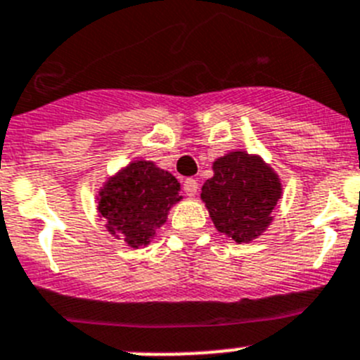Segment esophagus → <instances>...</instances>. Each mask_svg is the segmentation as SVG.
Returning a JSON list of instances; mask_svg holds the SVG:
<instances>
[{
	"mask_svg": "<svg viewBox=\"0 0 360 360\" xmlns=\"http://www.w3.org/2000/svg\"><path fill=\"white\" fill-rule=\"evenodd\" d=\"M184 191H186L187 196H196L198 194V182L194 178H187L184 182Z\"/></svg>",
	"mask_w": 360,
	"mask_h": 360,
	"instance_id": "1",
	"label": "esophagus"
}]
</instances>
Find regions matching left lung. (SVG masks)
Segmentation results:
<instances>
[{
  "mask_svg": "<svg viewBox=\"0 0 360 360\" xmlns=\"http://www.w3.org/2000/svg\"><path fill=\"white\" fill-rule=\"evenodd\" d=\"M212 171L214 176L202 187V200L217 232L236 243L262 236L282 198L278 174L259 155L246 151H230L216 158Z\"/></svg>",
  "mask_w": 360,
  "mask_h": 360,
  "instance_id": "obj_1",
  "label": "left lung"
}]
</instances>
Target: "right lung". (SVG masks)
Returning a JSON list of instances; mask_svg holds the SVG:
<instances>
[{"label": "right lung", "instance_id": "obj_1", "mask_svg": "<svg viewBox=\"0 0 360 360\" xmlns=\"http://www.w3.org/2000/svg\"><path fill=\"white\" fill-rule=\"evenodd\" d=\"M176 178L150 160H134L108 178L98 194V212L114 237L131 248L150 245L169 209L182 200Z\"/></svg>", "mask_w": 360, "mask_h": 360}]
</instances>
